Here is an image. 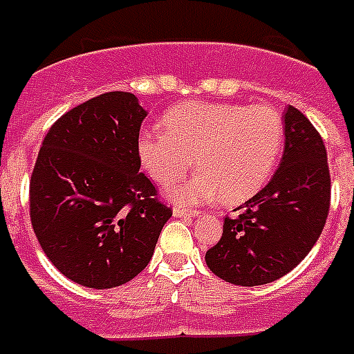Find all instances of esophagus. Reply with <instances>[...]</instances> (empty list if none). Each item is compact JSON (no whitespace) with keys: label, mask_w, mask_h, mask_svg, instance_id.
I'll return each mask as SVG.
<instances>
[{"label":"esophagus","mask_w":354,"mask_h":354,"mask_svg":"<svg viewBox=\"0 0 354 354\" xmlns=\"http://www.w3.org/2000/svg\"><path fill=\"white\" fill-rule=\"evenodd\" d=\"M172 214L176 217H184V219H189V217H195L198 214V212L195 210H187V208H182V206H174V210H172Z\"/></svg>","instance_id":"34e87169"}]
</instances>
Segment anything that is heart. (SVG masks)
Segmentation results:
<instances>
[{
    "label": "heart",
    "instance_id": "1",
    "mask_svg": "<svg viewBox=\"0 0 354 354\" xmlns=\"http://www.w3.org/2000/svg\"><path fill=\"white\" fill-rule=\"evenodd\" d=\"M163 125L138 133L137 156L161 185L184 176L195 156L193 176L167 189L176 203H242L263 189L283 150V122L268 104L184 103Z\"/></svg>",
    "mask_w": 354,
    "mask_h": 354
}]
</instances>
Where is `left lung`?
Wrapping results in <instances>:
<instances>
[{"instance_id":"1","label":"left lung","mask_w":354,"mask_h":354,"mask_svg":"<svg viewBox=\"0 0 354 354\" xmlns=\"http://www.w3.org/2000/svg\"><path fill=\"white\" fill-rule=\"evenodd\" d=\"M279 169L255 197L225 217L221 240L206 264L232 285L276 281L302 261L323 232L330 208L326 148L308 118L287 106ZM236 212V210H234Z\"/></svg>"}]
</instances>
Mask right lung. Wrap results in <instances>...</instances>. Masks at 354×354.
<instances>
[{
    "mask_svg": "<svg viewBox=\"0 0 354 354\" xmlns=\"http://www.w3.org/2000/svg\"><path fill=\"white\" fill-rule=\"evenodd\" d=\"M148 112L127 91L78 104L52 125L30 182V217L50 263L90 289L148 266L172 216L144 172L137 138Z\"/></svg>",
    "mask_w": 354,
    "mask_h": 354,
    "instance_id": "right-lung-1",
    "label": "right lung"
}]
</instances>
